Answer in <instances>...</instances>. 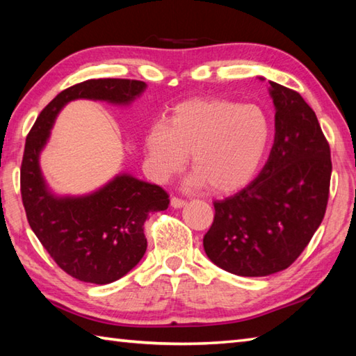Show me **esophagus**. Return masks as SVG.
<instances>
[{
    "instance_id": "1",
    "label": "esophagus",
    "mask_w": 356,
    "mask_h": 356,
    "mask_svg": "<svg viewBox=\"0 0 356 356\" xmlns=\"http://www.w3.org/2000/svg\"><path fill=\"white\" fill-rule=\"evenodd\" d=\"M185 200L184 199H179V197H172L171 199V207L172 208H182L185 205Z\"/></svg>"
}]
</instances>
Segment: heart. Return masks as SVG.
<instances>
[{
    "instance_id": "b5f03b06",
    "label": "heart",
    "mask_w": 356,
    "mask_h": 356,
    "mask_svg": "<svg viewBox=\"0 0 356 356\" xmlns=\"http://www.w3.org/2000/svg\"><path fill=\"white\" fill-rule=\"evenodd\" d=\"M270 138L269 118L252 104L193 99L177 105L168 122L145 134L147 165L157 182L182 170L188 151L193 185L231 193L246 185L260 166Z\"/></svg>"
}]
</instances>
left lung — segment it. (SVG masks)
Returning <instances> with one entry per match:
<instances>
[{"instance_id":"1","label":"left lung","mask_w":356,"mask_h":356,"mask_svg":"<svg viewBox=\"0 0 356 356\" xmlns=\"http://www.w3.org/2000/svg\"><path fill=\"white\" fill-rule=\"evenodd\" d=\"M275 138L251 184L214 202L203 237L208 259L240 277L289 268L323 222L332 174L330 148L315 111L300 93L269 81Z\"/></svg>"}]
</instances>
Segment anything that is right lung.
Listing matches in <instances>:
<instances>
[{
  "instance_id": "right-lung-1",
  "label": "right lung",
  "mask_w": 356,
  "mask_h": 356,
  "mask_svg": "<svg viewBox=\"0 0 356 356\" xmlns=\"http://www.w3.org/2000/svg\"><path fill=\"white\" fill-rule=\"evenodd\" d=\"M145 88V82L131 79H88L69 87L40 113L26 139L21 197L29 225L58 266L81 282L108 284L128 274L147 251L143 223L149 213L168 208V194L122 172L90 194L56 195L45 184L40 154L69 102L130 105Z\"/></svg>"
}]
</instances>
